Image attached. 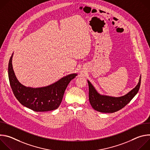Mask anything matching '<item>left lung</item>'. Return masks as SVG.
Segmentation results:
<instances>
[{
  "instance_id": "8db88e82",
  "label": "left lung",
  "mask_w": 150,
  "mask_h": 150,
  "mask_svg": "<svg viewBox=\"0 0 150 150\" xmlns=\"http://www.w3.org/2000/svg\"><path fill=\"white\" fill-rule=\"evenodd\" d=\"M141 76L137 86L127 94L120 97L102 96L98 94L92 84L88 81L89 86V100L93 108L102 113H114L123 108L129 103L139 91Z\"/></svg>"
}]
</instances>
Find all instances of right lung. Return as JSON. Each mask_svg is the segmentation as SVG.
Masks as SVG:
<instances>
[{
  "instance_id": "right-lung-1",
  "label": "right lung",
  "mask_w": 150,
  "mask_h": 150,
  "mask_svg": "<svg viewBox=\"0 0 150 150\" xmlns=\"http://www.w3.org/2000/svg\"><path fill=\"white\" fill-rule=\"evenodd\" d=\"M12 54L8 65L9 82L13 93L19 102L35 112H47L59 108L63 94L70 81L77 75L73 74L65 76L49 86L33 88L20 83L14 74Z\"/></svg>"
}]
</instances>
